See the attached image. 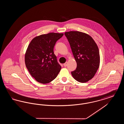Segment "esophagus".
I'll use <instances>...</instances> for the list:
<instances>
[{"label": "esophagus", "instance_id": "34e87169", "mask_svg": "<svg viewBox=\"0 0 124 124\" xmlns=\"http://www.w3.org/2000/svg\"><path fill=\"white\" fill-rule=\"evenodd\" d=\"M67 64H68V63L66 62H65V63H64L63 65H64V66H65V67H66V66H67Z\"/></svg>", "mask_w": 124, "mask_h": 124}]
</instances>
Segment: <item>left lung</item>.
Segmentation results:
<instances>
[{
  "instance_id": "obj_1",
  "label": "left lung",
  "mask_w": 124,
  "mask_h": 124,
  "mask_svg": "<svg viewBox=\"0 0 124 124\" xmlns=\"http://www.w3.org/2000/svg\"><path fill=\"white\" fill-rule=\"evenodd\" d=\"M72 53L77 62V68L71 72L77 81L85 83L94 76L100 64L97 45L91 36L78 31L65 32Z\"/></svg>"
}]
</instances>
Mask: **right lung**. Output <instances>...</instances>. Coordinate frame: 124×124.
Instances as JSON below:
<instances>
[{"instance_id":"obj_1","label":"right lung","mask_w":124,"mask_h":124,"mask_svg":"<svg viewBox=\"0 0 124 124\" xmlns=\"http://www.w3.org/2000/svg\"><path fill=\"white\" fill-rule=\"evenodd\" d=\"M63 33L51 32L33 38L25 54L26 68L38 82L47 84L58 76L61 66L57 61L53 48Z\"/></svg>"}]
</instances>
